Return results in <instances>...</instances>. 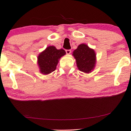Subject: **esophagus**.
<instances>
[{"label": "esophagus", "instance_id": "1", "mask_svg": "<svg viewBox=\"0 0 131 131\" xmlns=\"http://www.w3.org/2000/svg\"><path fill=\"white\" fill-rule=\"evenodd\" d=\"M66 53H67L68 54H69L70 53H71V50H70V49H69V50H66Z\"/></svg>", "mask_w": 131, "mask_h": 131}]
</instances>
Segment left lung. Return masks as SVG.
I'll return each mask as SVG.
<instances>
[{"label":"left lung","mask_w":131,"mask_h":131,"mask_svg":"<svg viewBox=\"0 0 131 131\" xmlns=\"http://www.w3.org/2000/svg\"><path fill=\"white\" fill-rule=\"evenodd\" d=\"M78 69L85 73H91L96 64V53L87 45L82 43L73 52Z\"/></svg>","instance_id":"1"}]
</instances>
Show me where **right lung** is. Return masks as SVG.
Returning a JSON list of instances; mask_svg holds the SVG:
<instances>
[{"instance_id":"obj_1","label":"right lung","mask_w":131,"mask_h":131,"mask_svg":"<svg viewBox=\"0 0 131 131\" xmlns=\"http://www.w3.org/2000/svg\"><path fill=\"white\" fill-rule=\"evenodd\" d=\"M66 54L62 49H57L53 46H49L38 56V64L41 73L48 75L55 71L59 59Z\"/></svg>"}]
</instances>
